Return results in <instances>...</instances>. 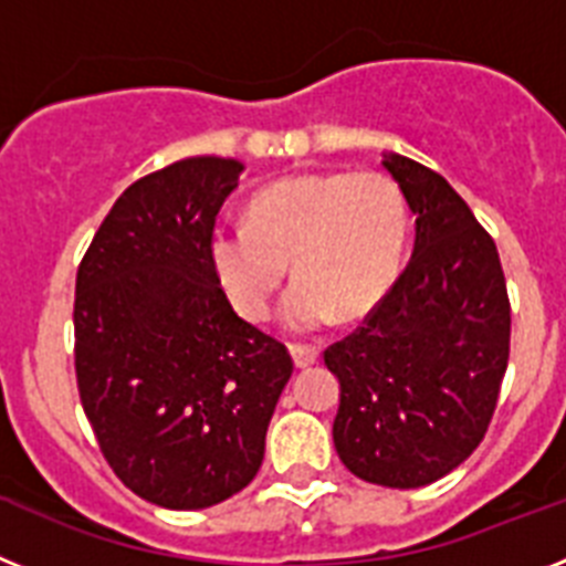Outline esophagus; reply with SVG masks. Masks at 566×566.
Segmentation results:
<instances>
[{
  "mask_svg": "<svg viewBox=\"0 0 566 566\" xmlns=\"http://www.w3.org/2000/svg\"><path fill=\"white\" fill-rule=\"evenodd\" d=\"M291 356L296 368H311L319 359V348H313V345H291Z\"/></svg>",
  "mask_w": 566,
  "mask_h": 566,
  "instance_id": "esophagus-1",
  "label": "esophagus"
}]
</instances>
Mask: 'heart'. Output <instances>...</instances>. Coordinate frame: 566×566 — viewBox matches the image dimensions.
Returning a JSON list of instances; mask_svg holds the SVG:
<instances>
[{
	"mask_svg": "<svg viewBox=\"0 0 566 566\" xmlns=\"http://www.w3.org/2000/svg\"><path fill=\"white\" fill-rule=\"evenodd\" d=\"M408 203L382 172L298 175L261 189L250 224H221L212 268L235 311L264 319L287 275L298 282L282 305L293 334L356 319L391 291L408 247Z\"/></svg>",
	"mask_w": 566,
	"mask_h": 566,
	"instance_id": "b5f03b06",
	"label": "heart"
}]
</instances>
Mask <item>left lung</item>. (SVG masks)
I'll list each match as a JSON object with an SVG mask.
<instances>
[{
	"instance_id": "8db88e82",
	"label": "left lung",
	"mask_w": 566,
	"mask_h": 566,
	"mask_svg": "<svg viewBox=\"0 0 566 566\" xmlns=\"http://www.w3.org/2000/svg\"><path fill=\"white\" fill-rule=\"evenodd\" d=\"M415 212V253L363 327L325 350L339 379L336 454L356 478L417 489L481 446L510 359L495 241L443 175L382 155Z\"/></svg>"
}]
</instances>
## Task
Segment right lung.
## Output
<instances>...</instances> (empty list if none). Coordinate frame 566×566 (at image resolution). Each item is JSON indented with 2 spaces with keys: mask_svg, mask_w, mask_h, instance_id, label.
Here are the masks:
<instances>
[{
  "mask_svg": "<svg viewBox=\"0 0 566 566\" xmlns=\"http://www.w3.org/2000/svg\"><path fill=\"white\" fill-rule=\"evenodd\" d=\"M241 172L198 155L135 180L77 270L80 402L114 474L164 510H207L253 481L293 374L212 268L216 216Z\"/></svg>",
  "mask_w": 566,
  "mask_h": 566,
  "instance_id": "right-lung-1",
  "label": "right lung"
}]
</instances>
